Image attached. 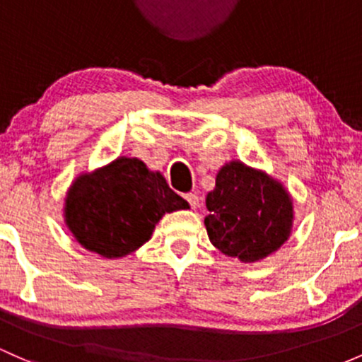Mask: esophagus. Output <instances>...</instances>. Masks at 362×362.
<instances>
[{
    "instance_id": "esophagus-1",
    "label": "esophagus",
    "mask_w": 362,
    "mask_h": 362,
    "mask_svg": "<svg viewBox=\"0 0 362 362\" xmlns=\"http://www.w3.org/2000/svg\"><path fill=\"white\" fill-rule=\"evenodd\" d=\"M185 200L188 202L189 207H192V209H197L198 207V197L195 195V193H186Z\"/></svg>"
}]
</instances>
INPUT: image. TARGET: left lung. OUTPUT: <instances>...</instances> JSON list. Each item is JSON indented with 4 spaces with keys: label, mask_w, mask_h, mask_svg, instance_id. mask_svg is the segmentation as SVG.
Instances as JSON below:
<instances>
[{
    "label": "left lung",
    "mask_w": 362,
    "mask_h": 362,
    "mask_svg": "<svg viewBox=\"0 0 362 362\" xmlns=\"http://www.w3.org/2000/svg\"><path fill=\"white\" fill-rule=\"evenodd\" d=\"M205 204V228L212 245L242 262L267 257L290 235V195L273 177L242 162H231L219 170Z\"/></svg>",
    "instance_id": "8db88e82"
}]
</instances>
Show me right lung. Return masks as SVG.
Masks as SVG:
<instances>
[{
    "label": "right lung",
    "instance_id": "obj_1",
    "mask_svg": "<svg viewBox=\"0 0 362 362\" xmlns=\"http://www.w3.org/2000/svg\"><path fill=\"white\" fill-rule=\"evenodd\" d=\"M188 209L160 173L138 158L120 157L77 177L65 200V221L76 240L103 257H124L148 242L165 212Z\"/></svg>",
    "mask_w": 362,
    "mask_h": 362
}]
</instances>
